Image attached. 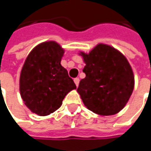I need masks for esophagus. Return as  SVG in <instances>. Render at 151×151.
Segmentation results:
<instances>
[{"instance_id":"1","label":"esophagus","mask_w":151,"mask_h":151,"mask_svg":"<svg viewBox=\"0 0 151 151\" xmlns=\"http://www.w3.org/2000/svg\"><path fill=\"white\" fill-rule=\"evenodd\" d=\"M74 83H75V85L77 86H78V84H79V78H74Z\"/></svg>"}]
</instances>
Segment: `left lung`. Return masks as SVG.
<instances>
[{
	"mask_svg": "<svg viewBox=\"0 0 151 151\" xmlns=\"http://www.w3.org/2000/svg\"><path fill=\"white\" fill-rule=\"evenodd\" d=\"M86 64L78 87L83 103L100 115L120 112L129 101L134 90L132 68L119 50L99 44L88 54L80 52Z\"/></svg>",
	"mask_w": 151,
	"mask_h": 151,
	"instance_id": "8db88e82",
	"label": "left lung"
}]
</instances>
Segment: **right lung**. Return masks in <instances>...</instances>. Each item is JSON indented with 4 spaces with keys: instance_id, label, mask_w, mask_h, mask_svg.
<instances>
[{
    "instance_id": "1",
    "label": "right lung",
    "mask_w": 151,
    "mask_h": 151,
    "mask_svg": "<svg viewBox=\"0 0 151 151\" xmlns=\"http://www.w3.org/2000/svg\"><path fill=\"white\" fill-rule=\"evenodd\" d=\"M64 49L54 41L37 45L28 55L20 75V93L33 113L45 116L58 109L76 85L60 62Z\"/></svg>"
}]
</instances>
